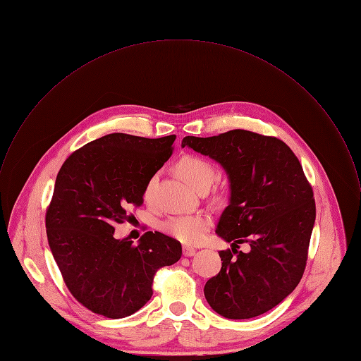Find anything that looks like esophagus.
Wrapping results in <instances>:
<instances>
[{
    "label": "esophagus",
    "instance_id": "obj_1",
    "mask_svg": "<svg viewBox=\"0 0 361 361\" xmlns=\"http://www.w3.org/2000/svg\"><path fill=\"white\" fill-rule=\"evenodd\" d=\"M196 253V249L195 247H190V246H183V256H193Z\"/></svg>",
    "mask_w": 361,
    "mask_h": 361
}]
</instances>
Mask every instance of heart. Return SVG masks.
<instances>
[{
    "mask_svg": "<svg viewBox=\"0 0 361 361\" xmlns=\"http://www.w3.org/2000/svg\"><path fill=\"white\" fill-rule=\"evenodd\" d=\"M176 171L182 179L189 183L195 190L209 189L217 178V169L212 162L202 157L185 155L176 164ZM157 176H152L145 189L144 197L149 199L152 195ZM210 227V219L206 214H183L173 216L161 224V230L175 240L186 245H193L202 240Z\"/></svg>",
    "mask_w": 361,
    "mask_h": 361,
    "instance_id": "1",
    "label": "heart"
}]
</instances>
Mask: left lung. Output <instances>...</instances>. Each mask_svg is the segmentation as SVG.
<instances>
[{"mask_svg": "<svg viewBox=\"0 0 361 361\" xmlns=\"http://www.w3.org/2000/svg\"><path fill=\"white\" fill-rule=\"evenodd\" d=\"M182 147L219 162L230 180L216 233L233 250H220L221 270L204 286L207 302L228 319L270 311L300 283L315 224L312 188L298 158L281 140L240 128L188 135ZM243 241L246 254L236 250Z\"/></svg>", "mask_w": 361, "mask_h": 361, "instance_id": "obj_1", "label": "left lung"}]
</instances>
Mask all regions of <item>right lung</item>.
Returning a JSON list of instances; mask_svg holds the SVG:
<instances>
[{"label":"right lung","mask_w":361,"mask_h":361,"mask_svg":"<svg viewBox=\"0 0 361 361\" xmlns=\"http://www.w3.org/2000/svg\"><path fill=\"white\" fill-rule=\"evenodd\" d=\"M175 138L112 133L73 152L59 171L46 213L49 246L70 293L95 314H134L151 298L157 270L182 256L180 242L158 231L137 245L115 238V226L130 219L127 207L142 204Z\"/></svg>","instance_id":"obj_1"}]
</instances>
